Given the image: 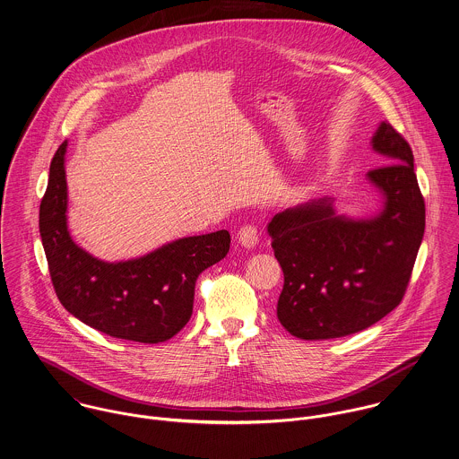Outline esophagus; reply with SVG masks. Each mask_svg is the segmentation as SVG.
<instances>
[{
    "label": "esophagus",
    "instance_id": "34e87169",
    "mask_svg": "<svg viewBox=\"0 0 459 459\" xmlns=\"http://www.w3.org/2000/svg\"><path fill=\"white\" fill-rule=\"evenodd\" d=\"M257 228L254 224H246L238 231V242L247 249H252L257 244Z\"/></svg>",
    "mask_w": 459,
    "mask_h": 459
}]
</instances>
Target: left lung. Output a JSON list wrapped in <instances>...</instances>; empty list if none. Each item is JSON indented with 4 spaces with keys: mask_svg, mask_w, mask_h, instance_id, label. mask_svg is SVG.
Wrapping results in <instances>:
<instances>
[{
    "mask_svg": "<svg viewBox=\"0 0 459 459\" xmlns=\"http://www.w3.org/2000/svg\"><path fill=\"white\" fill-rule=\"evenodd\" d=\"M372 147L387 163L367 173L385 198L378 215L347 219L323 198L279 212L268 224L284 272L277 317L296 338L367 330L407 291L426 221L414 154L389 123H380Z\"/></svg>",
    "mask_w": 459,
    "mask_h": 459,
    "instance_id": "obj_1",
    "label": "left lung"
}]
</instances>
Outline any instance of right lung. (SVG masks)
Masks as SVG:
<instances>
[{"instance_id":"right-lung-1","label":"right lung","mask_w":459,"mask_h":459,"mask_svg":"<svg viewBox=\"0 0 459 459\" xmlns=\"http://www.w3.org/2000/svg\"><path fill=\"white\" fill-rule=\"evenodd\" d=\"M65 152L66 142L52 158L40 204L43 250L59 301L101 333L142 343L165 342L191 319L196 279L228 254L230 233L180 238L121 263L92 257L68 233Z\"/></svg>"}]
</instances>
